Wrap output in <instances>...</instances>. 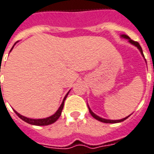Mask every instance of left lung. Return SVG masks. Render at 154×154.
Here are the masks:
<instances>
[{
	"mask_svg": "<svg viewBox=\"0 0 154 154\" xmlns=\"http://www.w3.org/2000/svg\"><path fill=\"white\" fill-rule=\"evenodd\" d=\"M121 37H122V38H127V39H129V42H131V44L134 45L135 47H138V48L139 49V51H140V52H141V54H142V55L144 56V54H143V52H142V47H141V46H140L139 43H138V42H135V41L132 40V39H131V38H130L129 36L126 35H121ZM88 110H89L90 114L92 115V117H93V118H95V119H97V120L100 121V122H105V123H117V122H122V121L126 120V119H127L128 118V117H129L130 116H131V115H130L129 116H127V117H126V118H123V119H119V120H110V119H106L100 118V116H97L96 114H94V113H93V112H92V110L90 109L89 107H88Z\"/></svg>",
	"mask_w": 154,
	"mask_h": 154,
	"instance_id": "8db88e82",
	"label": "left lung"
}]
</instances>
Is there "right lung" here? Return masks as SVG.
<instances>
[{
  "label": "right lung",
  "instance_id": "right-lung-1",
  "mask_svg": "<svg viewBox=\"0 0 154 154\" xmlns=\"http://www.w3.org/2000/svg\"><path fill=\"white\" fill-rule=\"evenodd\" d=\"M12 49H11V50H12ZM69 92H68V93H67V94L66 95V97H64V100H63L62 104H61V106H60L59 108H58V110H57V112L54 114L53 116H50V117H47V118H46V119H29V118H27V117H25V116H21L20 114H19L18 112H16V111H14V112H15V113H16V115H17V116H18L21 119H22V120H23L24 122H27V123H29V124L35 125V126H47V125L52 124V123H54V122H56V121L58 119V118L60 117V116H61V114H62V109H63V107H64V101H65V100L66 99V97H67V96H68Z\"/></svg>",
  "mask_w": 154,
  "mask_h": 154
}]
</instances>
